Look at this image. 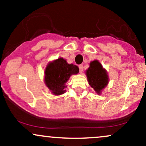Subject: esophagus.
Listing matches in <instances>:
<instances>
[{
    "label": "esophagus",
    "mask_w": 146,
    "mask_h": 146,
    "mask_svg": "<svg viewBox=\"0 0 146 146\" xmlns=\"http://www.w3.org/2000/svg\"><path fill=\"white\" fill-rule=\"evenodd\" d=\"M79 69H80V73H82V72H83L82 65H80V66H79Z\"/></svg>",
    "instance_id": "34e87169"
}]
</instances>
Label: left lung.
I'll use <instances>...</instances> for the list:
<instances>
[{"label":"left lung","instance_id":"8db88e82","mask_svg":"<svg viewBox=\"0 0 146 146\" xmlns=\"http://www.w3.org/2000/svg\"><path fill=\"white\" fill-rule=\"evenodd\" d=\"M86 75L90 86L97 94L101 95L102 90L109 82V77L106 70L98 60H95L90 62L89 68L86 71Z\"/></svg>","mask_w":146,"mask_h":146}]
</instances>
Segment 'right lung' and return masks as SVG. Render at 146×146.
Returning a JSON list of instances; mask_svg holds the SVG:
<instances>
[{
  "label": "right lung",
  "instance_id": "right-lung-1",
  "mask_svg": "<svg viewBox=\"0 0 146 146\" xmlns=\"http://www.w3.org/2000/svg\"><path fill=\"white\" fill-rule=\"evenodd\" d=\"M79 73V68L68 64L63 58H59L47 64L44 71V83L54 95H62L66 92V83L73 75Z\"/></svg>",
  "mask_w": 146,
  "mask_h": 146
}]
</instances>
